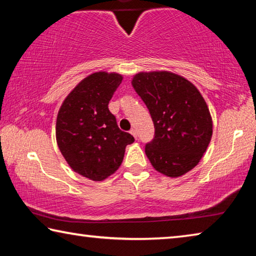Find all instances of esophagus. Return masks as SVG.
I'll return each instance as SVG.
<instances>
[{"mask_svg": "<svg viewBox=\"0 0 256 256\" xmlns=\"http://www.w3.org/2000/svg\"><path fill=\"white\" fill-rule=\"evenodd\" d=\"M130 133H131V134H132V136H133L134 138H138V133H136V130H134V128H132V130H131V131H130Z\"/></svg>", "mask_w": 256, "mask_h": 256, "instance_id": "esophagus-1", "label": "esophagus"}]
</instances>
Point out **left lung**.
I'll return each instance as SVG.
<instances>
[{
    "label": "left lung",
    "instance_id": "8db88e82",
    "mask_svg": "<svg viewBox=\"0 0 256 256\" xmlns=\"http://www.w3.org/2000/svg\"><path fill=\"white\" fill-rule=\"evenodd\" d=\"M132 86L154 125L146 154L156 170L180 177L200 162L212 136V118L192 82L170 71L138 72Z\"/></svg>",
    "mask_w": 256,
    "mask_h": 256
}]
</instances>
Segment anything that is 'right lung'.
Returning a JSON list of instances; mask_svg holds the SVG:
<instances>
[{
  "label": "right lung",
  "instance_id": "1",
  "mask_svg": "<svg viewBox=\"0 0 256 256\" xmlns=\"http://www.w3.org/2000/svg\"><path fill=\"white\" fill-rule=\"evenodd\" d=\"M123 80L118 73L94 72L68 94L56 118V142L73 170L100 182L114 174L125 148L134 142L120 131L108 102Z\"/></svg>",
  "mask_w": 256,
  "mask_h": 256
}]
</instances>
